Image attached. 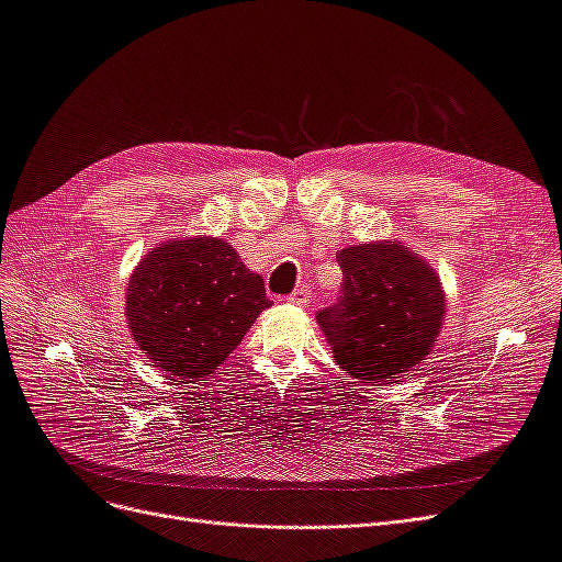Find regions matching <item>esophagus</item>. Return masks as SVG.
I'll return each mask as SVG.
<instances>
[{
  "instance_id": "34e87169",
  "label": "esophagus",
  "mask_w": 562,
  "mask_h": 562,
  "mask_svg": "<svg viewBox=\"0 0 562 562\" xmlns=\"http://www.w3.org/2000/svg\"><path fill=\"white\" fill-rule=\"evenodd\" d=\"M310 297H312V288L310 285H300V288H295V293H291V295L285 297V302L295 304V307H304V304L310 302Z\"/></svg>"
}]
</instances>
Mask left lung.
<instances>
[{
  "label": "left lung",
  "instance_id": "left-lung-1",
  "mask_svg": "<svg viewBox=\"0 0 562 562\" xmlns=\"http://www.w3.org/2000/svg\"><path fill=\"white\" fill-rule=\"evenodd\" d=\"M337 265L339 297L316 316L335 361L372 384L424 361L446 314L431 267L394 241L339 250Z\"/></svg>",
  "mask_w": 562,
  "mask_h": 562
}]
</instances>
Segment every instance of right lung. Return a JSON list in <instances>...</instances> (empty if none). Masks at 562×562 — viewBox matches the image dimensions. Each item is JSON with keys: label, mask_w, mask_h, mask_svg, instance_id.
<instances>
[{"label": "right lung", "mask_w": 562, "mask_h": 562, "mask_svg": "<svg viewBox=\"0 0 562 562\" xmlns=\"http://www.w3.org/2000/svg\"><path fill=\"white\" fill-rule=\"evenodd\" d=\"M269 304L262 277L232 246L203 236L151 250L126 288L135 342L182 384L227 361Z\"/></svg>", "instance_id": "add662e5"}]
</instances>
